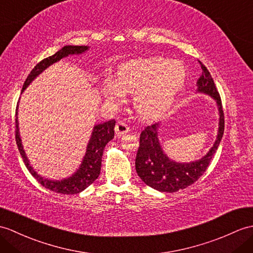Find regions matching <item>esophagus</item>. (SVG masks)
<instances>
[{
	"label": "esophagus",
	"instance_id": "34e87169",
	"mask_svg": "<svg viewBox=\"0 0 253 253\" xmlns=\"http://www.w3.org/2000/svg\"><path fill=\"white\" fill-rule=\"evenodd\" d=\"M129 131V126L126 124L125 122H117V124L115 125V133L116 136H123Z\"/></svg>",
	"mask_w": 253,
	"mask_h": 253
}]
</instances>
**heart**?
<instances>
[{
	"label": "heart",
	"mask_w": 253,
	"mask_h": 253,
	"mask_svg": "<svg viewBox=\"0 0 253 253\" xmlns=\"http://www.w3.org/2000/svg\"><path fill=\"white\" fill-rule=\"evenodd\" d=\"M183 63L162 57L130 60L121 64L115 85L104 88V95L119 102L123 92L131 93V105L142 119H154L172 104L186 81Z\"/></svg>",
	"instance_id": "heart-1"
}]
</instances>
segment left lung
Instances as JSON below:
<instances>
[{"label": "left lung", "mask_w": 253, "mask_h": 253, "mask_svg": "<svg viewBox=\"0 0 253 253\" xmlns=\"http://www.w3.org/2000/svg\"><path fill=\"white\" fill-rule=\"evenodd\" d=\"M203 69L202 76L197 82L198 90L208 93L216 100L220 111V126L215 143L198 162L190 164L174 163L164 154L157 137L158 124L146 126L140 134V145L136 157V170L139 177L145 184L153 189L174 193L192 185L206 171L214 153L218 150L220 141L224 132V112H223L220 93L216 89L214 82L208 69L198 60Z\"/></svg>", "instance_id": "obj_1"}]
</instances>
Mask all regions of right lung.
Masks as SVG:
<instances>
[{
	"mask_svg": "<svg viewBox=\"0 0 253 253\" xmlns=\"http://www.w3.org/2000/svg\"><path fill=\"white\" fill-rule=\"evenodd\" d=\"M88 49V46H64L60 50H58L55 55H52L48 58H45L42 61H40L37 66H35L30 74L28 75V78L23 84L22 91L26 89V87L31 83V82L37 78V76L42 73L44 70L49 67L50 64L55 63L62 59L63 57H67L68 55L73 54H82L85 50ZM17 109H18V102H17L16 108V119H15V136H16V143L18 146L19 153L22 157V161L25 163L26 167L28 168L29 171L37 179L41 185H43L46 189H48L52 192L59 193V194H67V195H73V194H78L82 191H84L86 187L89 186L93 181H95L100 174V170H101V160L102 154L105 145L109 141L114 138V126L115 121L111 120L109 122H105L103 124L96 125L93 128V131L91 134V138L89 143L87 145L86 155L83 160V163L80 167L78 171L73 174L72 177L68 179H64L61 181H50L47 179H43L42 177L34 171L33 168L29 164L28 158L25 154V151L21 145V140L19 137V129H18V121H17Z\"/></svg>",
	"mask_w": 253,
	"mask_h": 253,
	"instance_id": "right-lung-1",
	"label": "right lung"
}]
</instances>
